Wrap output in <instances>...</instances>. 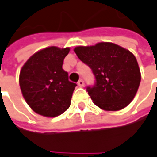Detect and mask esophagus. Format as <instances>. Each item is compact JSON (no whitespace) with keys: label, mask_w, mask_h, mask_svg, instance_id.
Masks as SVG:
<instances>
[{"label":"esophagus","mask_w":157,"mask_h":157,"mask_svg":"<svg viewBox=\"0 0 157 157\" xmlns=\"http://www.w3.org/2000/svg\"><path fill=\"white\" fill-rule=\"evenodd\" d=\"M77 84H78L80 87H82V86H84V82H83V80H79L78 82H77Z\"/></svg>","instance_id":"obj_1"}]
</instances>
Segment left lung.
I'll return each instance as SVG.
<instances>
[{"label":"left lung","mask_w":157,"mask_h":157,"mask_svg":"<svg viewBox=\"0 0 157 157\" xmlns=\"http://www.w3.org/2000/svg\"><path fill=\"white\" fill-rule=\"evenodd\" d=\"M74 51L95 76V84L87 87L95 105L104 110L116 111L132 101L141 75L135 56L130 51L109 42L76 47Z\"/></svg>","instance_id":"obj_1"}]
</instances>
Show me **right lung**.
Masks as SVG:
<instances>
[{"label": "right lung", "instance_id": "add662e5", "mask_svg": "<svg viewBox=\"0 0 157 157\" xmlns=\"http://www.w3.org/2000/svg\"><path fill=\"white\" fill-rule=\"evenodd\" d=\"M69 48L49 47L37 51L22 66L20 86L22 95L36 113L54 118L70 107L76 83L68 80L62 68Z\"/></svg>", "mask_w": 157, "mask_h": 157}]
</instances>
